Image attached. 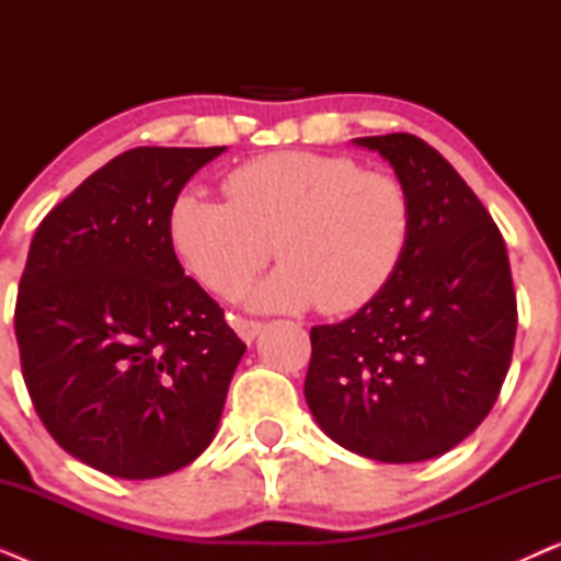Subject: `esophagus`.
Masks as SVG:
<instances>
[{
	"label": "esophagus",
	"instance_id": "obj_1",
	"mask_svg": "<svg viewBox=\"0 0 561 561\" xmlns=\"http://www.w3.org/2000/svg\"><path fill=\"white\" fill-rule=\"evenodd\" d=\"M232 329L237 334H240L242 342H252L255 336L263 332V321H252V319H244V317H232Z\"/></svg>",
	"mask_w": 561,
	"mask_h": 561
}]
</instances>
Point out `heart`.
<instances>
[{
    "instance_id": "b5f03b06",
    "label": "heart",
    "mask_w": 561,
    "mask_h": 561,
    "mask_svg": "<svg viewBox=\"0 0 561 561\" xmlns=\"http://www.w3.org/2000/svg\"><path fill=\"white\" fill-rule=\"evenodd\" d=\"M225 194L175 196L168 237L186 271L219 296L237 294L275 244L283 265L244 294L255 309L357 311L386 290L409 248V191L352 158L271 152L234 168Z\"/></svg>"
}]
</instances>
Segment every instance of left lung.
I'll use <instances>...</instances> for the list:
<instances>
[{
  "mask_svg": "<svg viewBox=\"0 0 561 561\" xmlns=\"http://www.w3.org/2000/svg\"><path fill=\"white\" fill-rule=\"evenodd\" d=\"M411 198L393 280L340 324L311 329L304 396L321 432L378 462L439 457L493 409L516 340L495 221L439 150L409 133L357 137Z\"/></svg>",
  "mask_w": 561,
  "mask_h": 561,
  "instance_id": "left-lung-1",
  "label": "left lung"
}]
</instances>
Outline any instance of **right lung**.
<instances>
[{
  "instance_id": "obj_1",
  "label": "right lung",
  "mask_w": 561,
  "mask_h": 561,
  "mask_svg": "<svg viewBox=\"0 0 561 561\" xmlns=\"http://www.w3.org/2000/svg\"><path fill=\"white\" fill-rule=\"evenodd\" d=\"M227 148H135L41 221L20 280L22 375L53 439L122 480L209 447L244 344L183 275L168 211Z\"/></svg>"
}]
</instances>
